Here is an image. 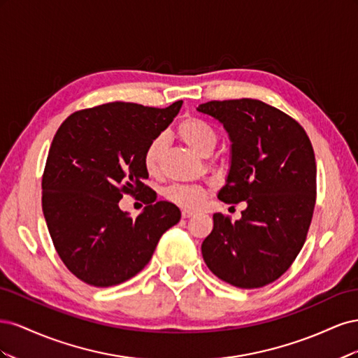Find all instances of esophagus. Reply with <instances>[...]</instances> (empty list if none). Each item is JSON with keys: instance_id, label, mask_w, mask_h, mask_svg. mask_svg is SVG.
<instances>
[{"instance_id": "34e87169", "label": "esophagus", "mask_w": 358, "mask_h": 358, "mask_svg": "<svg viewBox=\"0 0 358 358\" xmlns=\"http://www.w3.org/2000/svg\"><path fill=\"white\" fill-rule=\"evenodd\" d=\"M192 216V212L191 210H188V209H185V210H182V218L183 220H187V218H191Z\"/></svg>"}]
</instances>
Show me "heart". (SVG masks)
<instances>
[{
    "instance_id": "b5f03b06",
    "label": "heart",
    "mask_w": 358,
    "mask_h": 358,
    "mask_svg": "<svg viewBox=\"0 0 358 358\" xmlns=\"http://www.w3.org/2000/svg\"><path fill=\"white\" fill-rule=\"evenodd\" d=\"M179 137L197 154L209 155L218 142L215 129L199 117H187L178 127ZM166 152V137L159 134L150 140L143 154V166L149 175H157ZM166 197L188 209H197L203 204L206 192L200 187L175 185L167 189Z\"/></svg>"
}]
</instances>
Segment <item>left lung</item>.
<instances>
[{
  "instance_id": "left-lung-1",
  "label": "left lung",
  "mask_w": 358,
  "mask_h": 358,
  "mask_svg": "<svg viewBox=\"0 0 358 358\" xmlns=\"http://www.w3.org/2000/svg\"><path fill=\"white\" fill-rule=\"evenodd\" d=\"M197 110L224 125L231 164L218 199L246 201L239 221L213 215L201 243L204 263L224 282L259 288L282 276L299 255L317 199V164L303 127L259 100L209 101Z\"/></svg>"
}]
</instances>
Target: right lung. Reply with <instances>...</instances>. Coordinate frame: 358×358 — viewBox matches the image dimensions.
I'll return each instance as SVG.
<instances>
[{
  "label": "right lung",
  "mask_w": 358,
  "mask_h": 358,
  "mask_svg": "<svg viewBox=\"0 0 358 358\" xmlns=\"http://www.w3.org/2000/svg\"><path fill=\"white\" fill-rule=\"evenodd\" d=\"M182 103L101 104L70 115L53 137L41 179L43 215L62 263L85 284L104 288L136 276L179 222L178 206L155 201L143 183V154ZM122 193L145 197L137 219L118 209Z\"/></svg>",
  "instance_id": "1"
}]
</instances>
